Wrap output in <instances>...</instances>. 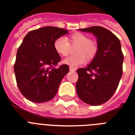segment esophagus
Instances as JSON below:
<instances>
[{
  "instance_id": "obj_1",
  "label": "esophagus",
  "mask_w": 135,
  "mask_h": 135,
  "mask_svg": "<svg viewBox=\"0 0 135 135\" xmlns=\"http://www.w3.org/2000/svg\"><path fill=\"white\" fill-rule=\"evenodd\" d=\"M69 70H70V71H76V69L74 67H71V66H70Z\"/></svg>"
}]
</instances>
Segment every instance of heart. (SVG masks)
Segmentation results:
<instances>
[{"mask_svg": "<svg viewBox=\"0 0 135 135\" xmlns=\"http://www.w3.org/2000/svg\"><path fill=\"white\" fill-rule=\"evenodd\" d=\"M71 46H76L74 49L76 55L68 57L63 62L71 67H76L84 64L86 61L85 57L92 60L98 52V45L96 41L90 40L87 35L80 32L74 33L66 38L64 37L57 38L53 44L55 52L62 57H66L69 55Z\"/></svg>", "mask_w": 135, "mask_h": 135, "instance_id": "heart-1", "label": "heart"}]
</instances>
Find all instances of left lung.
Wrapping results in <instances>:
<instances>
[{
    "label": "left lung",
    "mask_w": 135,
    "mask_h": 135,
    "mask_svg": "<svg viewBox=\"0 0 135 135\" xmlns=\"http://www.w3.org/2000/svg\"><path fill=\"white\" fill-rule=\"evenodd\" d=\"M80 30L92 33L97 37L98 52L86 68L77 70L76 92L85 103L99 106L113 96L119 84L124 58L121 45L113 33L102 26Z\"/></svg>",
    "instance_id": "obj_1"
}]
</instances>
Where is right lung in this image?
I'll list each match as a JSON object with an SVG mask.
<instances>
[{
  "mask_svg": "<svg viewBox=\"0 0 135 135\" xmlns=\"http://www.w3.org/2000/svg\"><path fill=\"white\" fill-rule=\"evenodd\" d=\"M68 33L64 28L45 26L31 31L24 37L18 48L14 71L19 90L28 100L45 102L57 94L69 67L62 64L56 68L61 57L53 44Z\"/></svg>",
  "mask_w": 135,
  "mask_h": 135,
  "instance_id": "1",
  "label": "right lung"
}]
</instances>
